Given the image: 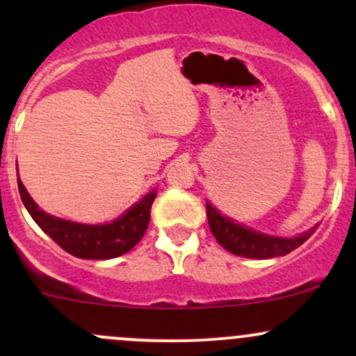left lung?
<instances>
[{"instance_id":"obj_1","label":"left lung","mask_w":356,"mask_h":356,"mask_svg":"<svg viewBox=\"0 0 356 356\" xmlns=\"http://www.w3.org/2000/svg\"><path fill=\"white\" fill-rule=\"evenodd\" d=\"M207 217L211 234L217 239L218 245L224 246L232 254L257 258V260L284 257V254L296 250L298 246L303 245L318 227V224L314 225L307 232L294 236V238H279V236L265 234V232L238 224L231 217H225L224 213H220L210 201H207Z\"/></svg>"}]
</instances>
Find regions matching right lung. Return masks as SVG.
Wrapping results in <instances>:
<instances>
[{
  "label": "right lung",
  "instance_id": "1",
  "mask_svg": "<svg viewBox=\"0 0 356 356\" xmlns=\"http://www.w3.org/2000/svg\"><path fill=\"white\" fill-rule=\"evenodd\" d=\"M17 182L24 207L35 224L67 253L84 260H108L132 250L148 229L149 211L156 198V189H153L108 224H79L41 210L20 181L19 172Z\"/></svg>",
  "mask_w": 356,
  "mask_h": 356
}]
</instances>
